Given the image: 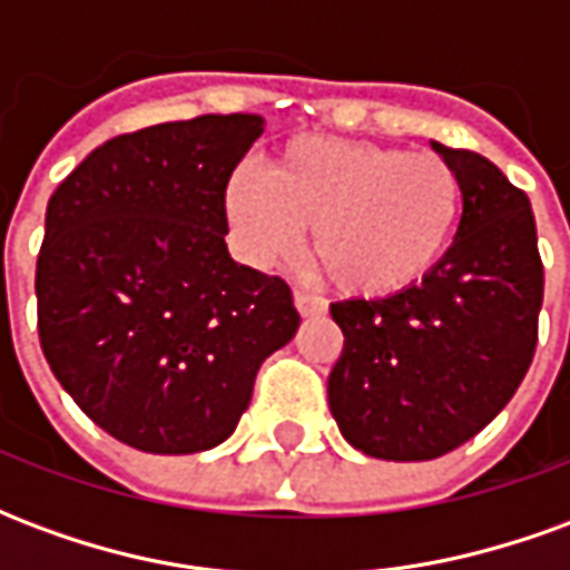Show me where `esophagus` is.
I'll use <instances>...</instances> for the list:
<instances>
[{"mask_svg": "<svg viewBox=\"0 0 570 570\" xmlns=\"http://www.w3.org/2000/svg\"><path fill=\"white\" fill-rule=\"evenodd\" d=\"M296 308L302 317H317V314H326V302L321 296H314V293H302L296 289Z\"/></svg>", "mask_w": 570, "mask_h": 570, "instance_id": "obj_1", "label": "esophagus"}]
</instances>
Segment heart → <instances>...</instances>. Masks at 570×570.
Wrapping results in <instances>:
<instances>
[{
  "instance_id": "heart-1",
  "label": "heart",
  "mask_w": 570,
  "mask_h": 570,
  "mask_svg": "<svg viewBox=\"0 0 570 570\" xmlns=\"http://www.w3.org/2000/svg\"><path fill=\"white\" fill-rule=\"evenodd\" d=\"M223 207L237 249L256 268L293 259L311 228V249L342 293L394 298L442 265L464 186L433 151L296 137L277 149L268 174L235 167Z\"/></svg>"
}]
</instances>
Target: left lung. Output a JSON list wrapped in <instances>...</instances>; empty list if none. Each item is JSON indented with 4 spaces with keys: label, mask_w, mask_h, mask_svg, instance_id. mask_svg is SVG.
<instances>
[{
    "label": "left lung",
    "mask_w": 570,
    "mask_h": 570,
    "mask_svg": "<svg viewBox=\"0 0 570 570\" xmlns=\"http://www.w3.org/2000/svg\"><path fill=\"white\" fill-rule=\"evenodd\" d=\"M464 186L452 247L424 284L394 298H345L330 412L354 449L430 461L473 440L525 379L543 305L531 200L476 151L430 142Z\"/></svg>",
    "instance_id": "left-lung-1"
}]
</instances>
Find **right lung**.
<instances>
[{"label": "right lung", "instance_id": "1", "mask_svg": "<svg viewBox=\"0 0 570 570\" xmlns=\"http://www.w3.org/2000/svg\"><path fill=\"white\" fill-rule=\"evenodd\" d=\"M262 130L235 112L121 134L48 200L45 360L97 428L140 452L228 440L265 357L298 330L286 281L225 247V179Z\"/></svg>", "mask_w": 570, "mask_h": 570}]
</instances>
